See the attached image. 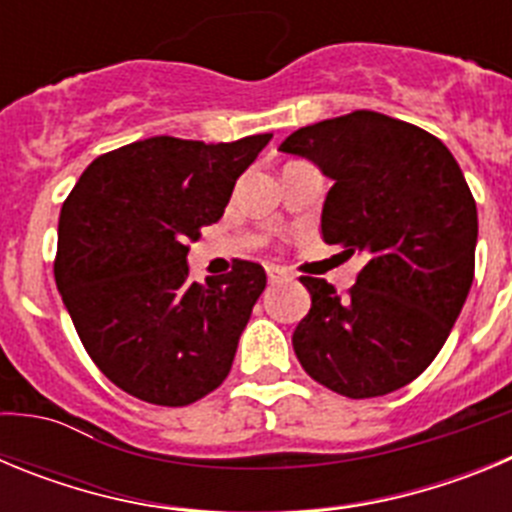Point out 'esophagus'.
Instances as JSON below:
<instances>
[{
  "label": "esophagus",
  "mask_w": 512,
  "mask_h": 512,
  "mask_svg": "<svg viewBox=\"0 0 512 512\" xmlns=\"http://www.w3.org/2000/svg\"><path fill=\"white\" fill-rule=\"evenodd\" d=\"M266 277H269L271 284H274V282H282V279H287V271H284L282 266L269 264V266H266Z\"/></svg>",
  "instance_id": "1"
}]
</instances>
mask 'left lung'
Instances as JSON below:
<instances>
[{"label":"left lung","mask_w":512,"mask_h":512,"mask_svg":"<svg viewBox=\"0 0 512 512\" xmlns=\"http://www.w3.org/2000/svg\"><path fill=\"white\" fill-rule=\"evenodd\" d=\"M279 151L328 176L320 235L364 269L346 297L302 277L292 346L315 382L379 397L413 382L449 338L474 279L477 205L456 158L410 122L356 110L295 130Z\"/></svg>","instance_id":"1"}]
</instances>
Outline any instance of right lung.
Returning a JSON list of instances; mask_svg holds the SVG:
<instances>
[{"instance_id":"right-lung-1","label":"right lung","mask_w":512,"mask_h":512,"mask_svg":"<svg viewBox=\"0 0 512 512\" xmlns=\"http://www.w3.org/2000/svg\"><path fill=\"white\" fill-rule=\"evenodd\" d=\"M269 140H135L94 158L63 202L58 292L99 372L128 395L182 408L228 377L266 271L235 261L200 284L187 253Z\"/></svg>"}]
</instances>
